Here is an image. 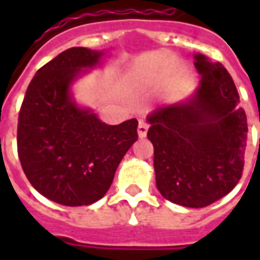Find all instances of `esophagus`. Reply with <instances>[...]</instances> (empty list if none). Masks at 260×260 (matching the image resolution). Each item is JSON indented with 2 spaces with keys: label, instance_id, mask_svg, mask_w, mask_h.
I'll list each match as a JSON object with an SVG mask.
<instances>
[{
  "label": "esophagus",
  "instance_id": "34e87169",
  "mask_svg": "<svg viewBox=\"0 0 260 260\" xmlns=\"http://www.w3.org/2000/svg\"><path fill=\"white\" fill-rule=\"evenodd\" d=\"M147 128H149V125L146 122H143V121L139 122V125H138V135H139V138H145L146 136Z\"/></svg>",
  "mask_w": 260,
  "mask_h": 260
}]
</instances>
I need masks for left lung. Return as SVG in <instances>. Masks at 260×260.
<instances>
[{"label":"left lung","instance_id":"obj_1","mask_svg":"<svg viewBox=\"0 0 260 260\" xmlns=\"http://www.w3.org/2000/svg\"><path fill=\"white\" fill-rule=\"evenodd\" d=\"M201 83L185 102L147 117L156 185L167 201L205 207L233 191L244 170L245 111L229 71L195 54Z\"/></svg>","mask_w":260,"mask_h":260}]
</instances>
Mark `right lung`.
<instances>
[{"label": "right lung", "instance_id": "1", "mask_svg": "<svg viewBox=\"0 0 260 260\" xmlns=\"http://www.w3.org/2000/svg\"><path fill=\"white\" fill-rule=\"evenodd\" d=\"M103 51L72 47L42 67L27 86L18 119V154L33 188L65 206L106 195L118 164L138 141L135 118L107 125L79 107L71 86L100 65Z\"/></svg>", "mask_w": 260, "mask_h": 260}]
</instances>
